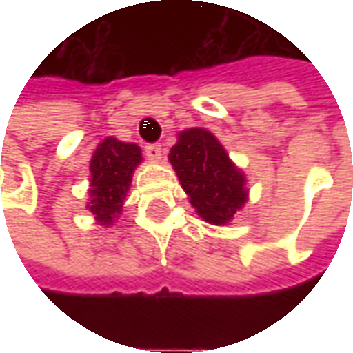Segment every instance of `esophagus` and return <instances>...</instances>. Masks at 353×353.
<instances>
[{
	"label": "esophagus",
	"instance_id": "esophagus-1",
	"mask_svg": "<svg viewBox=\"0 0 353 353\" xmlns=\"http://www.w3.org/2000/svg\"><path fill=\"white\" fill-rule=\"evenodd\" d=\"M145 154H147V159L151 162H161L162 159V149L161 145H147L145 147Z\"/></svg>",
	"mask_w": 353,
	"mask_h": 353
}]
</instances>
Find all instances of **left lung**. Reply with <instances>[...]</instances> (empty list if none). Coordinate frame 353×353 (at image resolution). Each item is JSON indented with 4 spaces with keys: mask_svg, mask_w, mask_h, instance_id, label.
<instances>
[{
    "mask_svg": "<svg viewBox=\"0 0 353 353\" xmlns=\"http://www.w3.org/2000/svg\"><path fill=\"white\" fill-rule=\"evenodd\" d=\"M168 161L194 212L210 225H229L250 200L245 174L206 128L179 132Z\"/></svg>",
    "mask_w": 353,
    "mask_h": 353,
    "instance_id": "obj_1",
    "label": "left lung"
}]
</instances>
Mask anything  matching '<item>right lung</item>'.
Segmentation results:
<instances>
[{
    "mask_svg": "<svg viewBox=\"0 0 353 353\" xmlns=\"http://www.w3.org/2000/svg\"><path fill=\"white\" fill-rule=\"evenodd\" d=\"M143 161L136 143L109 136L98 143L90 159L87 210L96 225L109 227L119 219L132 185L134 170Z\"/></svg>",
    "mask_w": 353,
    "mask_h": 353,
    "instance_id": "add662e5",
    "label": "right lung"
}]
</instances>
